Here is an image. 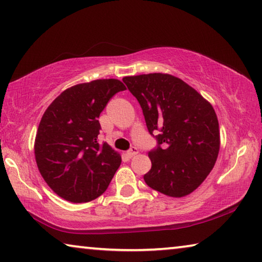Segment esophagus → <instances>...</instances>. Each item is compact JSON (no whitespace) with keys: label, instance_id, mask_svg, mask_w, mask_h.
<instances>
[{"label":"esophagus","instance_id":"esophagus-1","mask_svg":"<svg viewBox=\"0 0 262 262\" xmlns=\"http://www.w3.org/2000/svg\"><path fill=\"white\" fill-rule=\"evenodd\" d=\"M137 154H139V149L135 148V147H133V148L129 150V151H127L126 155H127V157L132 158V157H134L135 155H137Z\"/></svg>","mask_w":262,"mask_h":262}]
</instances>
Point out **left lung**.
<instances>
[{"mask_svg": "<svg viewBox=\"0 0 262 262\" xmlns=\"http://www.w3.org/2000/svg\"><path fill=\"white\" fill-rule=\"evenodd\" d=\"M122 81L139 101L157 148L149 151V187L167 196L194 192L214 167L220 151V128L209 101L168 74L126 76Z\"/></svg>", "mask_w": 262, "mask_h": 262, "instance_id": "8db88e82", "label": "left lung"}]
</instances>
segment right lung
Segmentation results:
<instances>
[{
  "mask_svg": "<svg viewBox=\"0 0 262 262\" xmlns=\"http://www.w3.org/2000/svg\"><path fill=\"white\" fill-rule=\"evenodd\" d=\"M126 86L119 79H96L64 90L43 113L34 141L39 172L64 200L82 203L103 194L121 164L120 154L98 142V118Z\"/></svg>",
  "mask_w": 262,
  "mask_h": 262,
  "instance_id": "right-lung-1",
  "label": "right lung"
}]
</instances>
